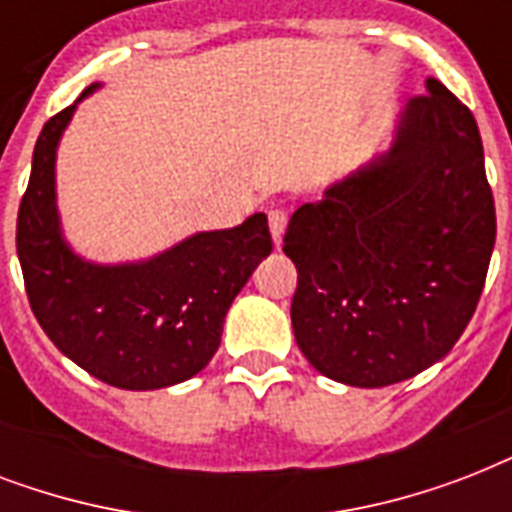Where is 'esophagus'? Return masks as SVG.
Masks as SVG:
<instances>
[{
    "instance_id": "1",
    "label": "esophagus",
    "mask_w": 512,
    "mask_h": 512,
    "mask_svg": "<svg viewBox=\"0 0 512 512\" xmlns=\"http://www.w3.org/2000/svg\"><path fill=\"white\" fill-rule=\"evenodd\" d=\"M287 212L284 209H271L268 212V225H271V236H273V244L281 247V239H284V231H287Z\"/></svg>"
}]
</instances>
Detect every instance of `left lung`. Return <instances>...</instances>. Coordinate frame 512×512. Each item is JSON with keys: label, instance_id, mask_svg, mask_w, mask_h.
Wrapping results in <instances>:
<instances>
[{"label": "left lung", "instance_id": "left-lung-1", "mask_svg": "<svg viewBox=\"0 0 512 512\" xmlns=\"http://www.w3.org/2000/svg\"><path fill=\"white\" fill-rule=\"evenodd\" d=\"M406 103L396 143L297 209L292 329L316 372L385 388L454 348L476 313L497 215L481 132L438 79Z\"/></svg>", "mask_w": 512, "mask_h": 512}]
</instances>
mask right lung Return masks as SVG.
I'll return each instance as SVG.
<instances>
[{
	"label": "right lung",
	"instance_id": "1",
	"mask_svg": "<svg viewBox=\"0 0 512 512\" xmlns=\"http://www.w3.org/2000/svg\"><path fill=\"white\" fill-rule=\"evenodd\" d=\"M76 103L42 127L20 199L15 244L28 303L55 348L92 377L122 390L177 385L215 356L233 297L271 255L268 217L196 233L146 263H87L60 236L55 207V148Z\"/></svg>",
	"mask_w": 512,
	"mask_h": 512
}]
</instances>
